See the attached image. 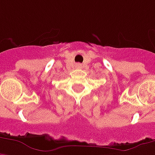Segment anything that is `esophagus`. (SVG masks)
I'll return each instance as SVG.
<instances>
[{"instance_id": "1", "label": "esophagus", "mask_w": 155, "mask_h": 155, "mask_svg": "<svg viewBox=\"0 0 155 155\" xmlns=\"http://www.w3.org/2000/svg\"><path fill=\"white\" fill-rule=\"evenodd\" d=\"M77 67L78 68H80V67H81V64H77Z\"/></svg>"}]
</instances>
